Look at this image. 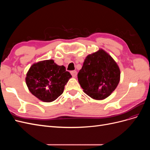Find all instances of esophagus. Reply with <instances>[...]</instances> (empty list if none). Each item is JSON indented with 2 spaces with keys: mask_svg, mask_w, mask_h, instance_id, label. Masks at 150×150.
<instances>
[{
  "mask_svg": "<svg viewBox=\"0 0 150 150\" xmlns=\"http://www.w3.org/2000/svg\"><path fill=\"white\" fill-rule=\"evenodd\" d=\"M71 74L73 77H76L77 76V74H78V72H77V71H71Z\"/></svg>",
  "mask_w": 150,
  "mask_h": 150,
  "instance_id": "esophagus-1",
  "label": "esophagus"
}]
</instances>
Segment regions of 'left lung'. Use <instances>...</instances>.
<instances>
[{
  "label": "left lung",
  "mask_w": 150,
  "mask_h": 150,
  "mask_svg": "<svg viewBox=\"0 0 150 150\" xmlns=\"http://www.w3.org/2000/svg\"><path fill=\"white\" fill-rule=\"evenodd\" d=\"M120 69L112 57L103 49L88 55L78 74L83 91L96 100L110 96L120 81Z\"/></svg>",
  "instance_id": "8db88e82"
}]
</instances>
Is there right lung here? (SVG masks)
Wrapping results in <instances>:
<instances>
[{
    "label": "right lung",
    "instance_id": "right-lung-1",
    "mask_svg": "<svg viewBox=\"0 0 150 150\" xmlns=\"http://www.w3.org/2000/svg\"><path fill=\"white\" fill-rule=\"evenodd\" d=\"M72 76L64 66L54 60H44L33 64L26 74L25 82L29 91L40 101L52 102L62 94Z\"/></svg>",
    "mask_w": 150,
    "mask_h": 150
}]
</instances>
